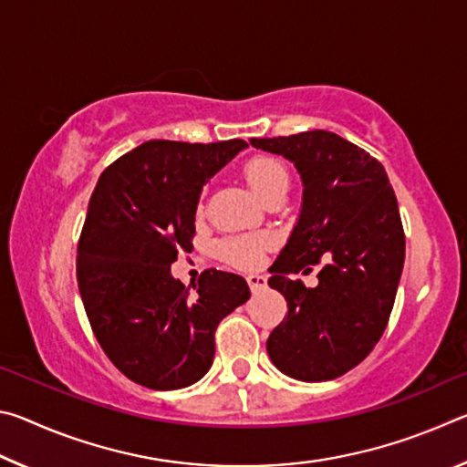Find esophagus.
<instances>
[{
    "label": "esophagus",
    "mask_w": 467,
    "mask_h": 467,
    "mask_svg": "<svg viewBox=\"0 0 467 467\" xmlns=\"http://www.w3.org/2000/svg\"><path fill=\"white\" fill-rule=\"evenodd\" d=\"M247 284H249V288H251L253 295H257V292L265 290L267 278H265V275H262V274H249L247 275Z\"/></svg>",
    "instance_id": "1"
}]
</instances>
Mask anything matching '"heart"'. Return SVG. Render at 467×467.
<instances>
[{
	"instance_id": "b5f03b06",
	"label": "heart",
	"mask_w": 467,
	"mask_h": 467,
	"mask_svg": "<svg viewBox=\"0 0 467 467\" xmlns=\"http://www.w3.org/2000/svg\"><path fill=\"white\" fill-rule=\"evenodd\" d=\"M244 181L259 200L270 202L275 195H286L290 189V171L278 156H255L244 164ZM265 236L243 234L224 239L218 244V255L236 267H255L267 247Z\"/></svg>"
}]
</instances>
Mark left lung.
I'll return each mask as SVG.
<instances>
[{"mask_svg":"<svg viewBox=\"0 0 467 467\" xmlns=\"http://www.w3.org/2000/svg\"><path fill=\"white\" fill-rule=\"evenodd\" d=\"M249 141L295 162L305 187L296 226L270 267L267 284L286 298L288 315L267 337V354L298 381L342 377L381 339L404 270L389 179L377 158L326 130ZM321 258L315 289L289 278Z\"/></svg>","mask_w":467,"mask_h":467,"instance_id":"8db88e82","label":"left lung"}]
</instances>
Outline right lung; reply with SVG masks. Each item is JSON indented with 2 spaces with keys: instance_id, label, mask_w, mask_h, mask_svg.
Wrapping results in <instances>:
<instances>
[{
  "instance_id": "obj_1",
  "label": "right lung",
  "mask_w": 467,
  "mask_h": 467,
  "mask_svg": "<svg viewBox=\"0 0 467 467\" xmlns=\"http://www.w3.org/2000/svg\"><path fill=\"white\" fill-rule=\"evenodd\" d=\"M243 148L150 140L102 171L92 192L76 259L84 309L109 360L150 389L200 381L218 323L251 296L231 272L205 270L193 295L171 274L177 253L192 251L202 187Z\"/></svg>"
}]
</instances>
